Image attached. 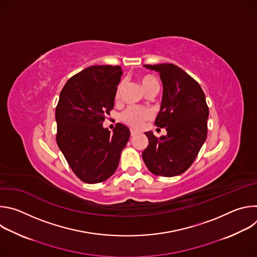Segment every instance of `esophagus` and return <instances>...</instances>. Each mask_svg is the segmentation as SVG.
<instances>
[{
  "label": "esophagus",
  "instance_id": "obj_1",
  "mask_svg": "<svg viewBox=\"0 0 257 257\" xmlns=\"http://www.w3.org/2000/svg\"><path fill=\"white\" fill-rule=\"evenodd\" d=\"M136 133H137V132H136L135 130H132V129L130 130V135H131V136H135Z\"/></svg>",
  "mask_w": 257,
  "mask_h": 257
}]
</instances>
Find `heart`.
<instances>
[{
	"label": "heart",
	"instance_id": "heart-1",
	"mask_svg": "<svg viewBox=\"0 0 257 257\" xmlns=\"http://www.w3.org/2000/svg\"><path fill=\"white\" fill-rule=\"evenodd\" d=\"M140 83L144 89V91L149 90L153 86H158L159 83L157 79L152 75H143L140 77ZM122 90V83H120L116 89V98H118L121 94ZM153 114L148 108L144 107H135V106H129L125 111L121 114L120 119L121 121L126 124L127 126L134 128V129H140L144 123L152 118Z\"/></svg>",
	"mask_w": 257,
	"mask_h": 257
}]
</instances>
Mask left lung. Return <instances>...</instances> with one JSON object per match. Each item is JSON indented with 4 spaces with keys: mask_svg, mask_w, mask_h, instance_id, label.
<instances>
[{
    "mask_svg": "<svg viewBox=\"0 0 257 257\" xmlns=\"http://www.w3.org/2000/svg\"><path fill=\"white\" fill-rule=\"evenodd\" d=\"M160 73L163 82L161 111L156 126L167 135L156 137L145 132L149 145L142 159L157 176L174 177L184 173L196 159L207 136L208 106L197 81L174 64L144 65Z\"/></svg>",
    "mask_w": 257,
    "mask_h": 257,
    "instance_id": "obj_1",
    "label": "left lung"
}]
</instances>
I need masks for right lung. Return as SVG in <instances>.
Listing matches in <instances>:
<instances>
[{"label":"right lung","instance_id":"1","mask_svg":"<svg viewBox=\"0 0 257 257\" xmlns=\"http://www.w3.org/2000/svg\"><path fill=\"white\" fill-rule=\"evenodd\" d=\"M120 66L88 67L64 85L56 107L57 143L71 170L88 184L103 182L117 170L130 131L118 123L102 127L114 107Z\"/></svg>","mask_w":257,"mask_h":257}]
</instances>
